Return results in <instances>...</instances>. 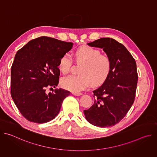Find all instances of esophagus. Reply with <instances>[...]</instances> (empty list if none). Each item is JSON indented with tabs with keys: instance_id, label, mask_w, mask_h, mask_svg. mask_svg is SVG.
Returning <instances> with one entry per match:
<instances>
[{
	"instance_id": "esophagus-1",
	"label": "esophagus",
	"mask_w": 157,
	"mask_h": 157,
	"mask_svg": "<svg viewBox=\"0 0 157 157\" xmlns=\"http://www.w3.org/2000/svg\"><path fill=\"white\" fill-rule=\"evenodd\" d=\"M72 94H73L74 96H81V95L82 94L81 93H78V92H73V93H72Z\"/></svg>"
}]
</instances>
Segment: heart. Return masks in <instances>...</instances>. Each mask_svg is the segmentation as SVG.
Returning a JSON list of instances; mask_svg holds the SVG:
<instances>
[{"label":"heart","mask_w":157,"mask_h":157,"mask_svg":"<svg viewBox=\"0 0 157 157\" xmlns=\"http://www.w3.org/2000/svg\"><path fill=\"white\" fill-rule=\"evenodd\" d=\"M76 60L82 63L79 75H70L61 80V85L73 92H79L87 87L91 82L93 85H100L108 78L112 70V62L109 57L101 55V52L89 46L78 48L75 53ZM72 59L68 53L64 54L59 59L58 68L63 74L70 70Z\"/></svg>","instance_id":"1"}]
</instances>
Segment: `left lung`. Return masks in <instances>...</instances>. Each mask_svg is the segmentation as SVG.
I'll return each mask as SVG.
<instances>
[{
  "label": "left lung",
  "instance_id": "8db88e82",
  "mask_svg": "<svg viewBox=\"0 0 157 157\" xmlns=\"http://www.w3.org/2000/svg\"><path fill=\"white\" fill-rule=\"evenodd\" d=\"M103 49L112 62L111 72L103 84L93 91L94 102L84 110L86 120L99 127L113 126L127 114L136 97L138 81L137 65L122 44L110 38L87 43Z\"/></svg>",
  "mask_w": 157,
  "mask_h": 157
}]
</instances>
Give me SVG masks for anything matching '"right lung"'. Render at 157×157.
Returning <instances> with one entry per match:
<instances>
[{
	"label": "right lung",
	"instance_id": "add662e5",
	"mask_svg": "<svg viewBox=\"0 0 157 157\" xmlns=\"http://www.w3.org/2000/svg\"><path fill=\"white\" fill-rule=\"evenodd\" d=\"M73 43L41 36L28 42L16 53L11 68V96L25 119L43 124L58 114L70 92L63 89L46 93L59 82V58L71 50ZM52 88V87H51Z\"/></svg>",
	"mask_w": 157,
	"mask_h": 157
}]
</instances>
